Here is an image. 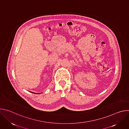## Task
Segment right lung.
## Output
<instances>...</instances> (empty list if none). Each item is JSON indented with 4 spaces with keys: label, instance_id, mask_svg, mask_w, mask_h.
Here are the masks:
<instances>
[{
    "label": "right lung",
    "instance_id": "right-lung-1",
    "mask_svg": "<svg viewBox=\"0 0 129 129\" xmlns=\"http://www.w3.org/2000/svg\"><path fill=\"white\" fill-rule=\"evenodd\" d=\"M37 94H38V93H37Z\"/></svg>",
    "mask_w": 129,
    "mask_h": 129
}]
</instances>
